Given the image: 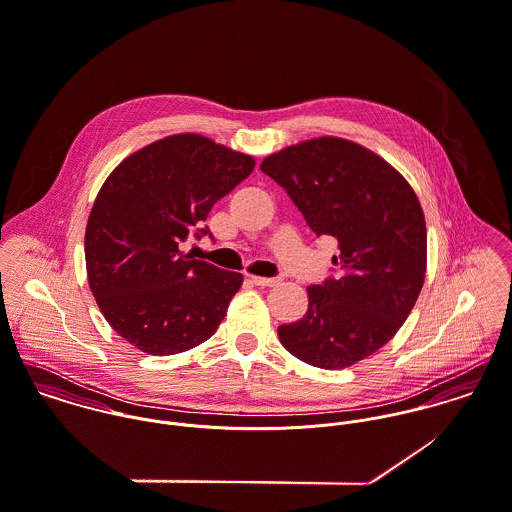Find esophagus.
Segmentation results:
<instances>
[{"instance_id": "1", "label": "esophagus", "mask_w": 512, "mask_h": 512, "mask_svg": "<svg viewBox=\"0 0 512 512\" xmlns=\"http://www.w3.org/2000/svg\"><path fill=\"white\" fill-rule=\"evenodd\" d=\"M251 283L265 288V286H275V284H279V279H269V277H257V275H253V277H251Z\"/></svg>"}]
</instances>
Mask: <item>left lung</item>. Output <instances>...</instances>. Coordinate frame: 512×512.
Segmentation results:
<instances>
[{
    "label": "left lung",
    "mask_w": 512,
    "mask_h": 512,
    "mask_svg": "<svg viewBox=\"0 0 512 512\" xmlns=\"http://www.w3.org/2000/svg\"><path fill=\"white\" fill-rule=\"evenodd\" d=\"M261 171L340 249V275L306 288V314L279 326V340L308 365L351 367L393 340L416 304L426 275L422 206L395 167L340 137L286 147Z\"/></svg>",
    "instance_id": "left-lung-1"
}]
</instances>
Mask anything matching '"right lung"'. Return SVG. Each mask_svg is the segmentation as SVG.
I'll return each mask as SVG.
<instances>
[{"label": "right lung", "instance_id": "1", "mask_svg": "<svg viewBox=\"0 0 512 512\" xmlns=\"http://www.w3.org/2000/svg\"><path fill=\"white\" fill-rule=\"evenodd\" d=\"M253 167L251 155L178 133L135 151L106 178L84 253L90 290L123 340L174 355L214 336L243 277L192 259L182 243L210 233L202 226L212 206Z\"/></svg>", "mask_w": 512, "mask_h": 512}]
</instances>
